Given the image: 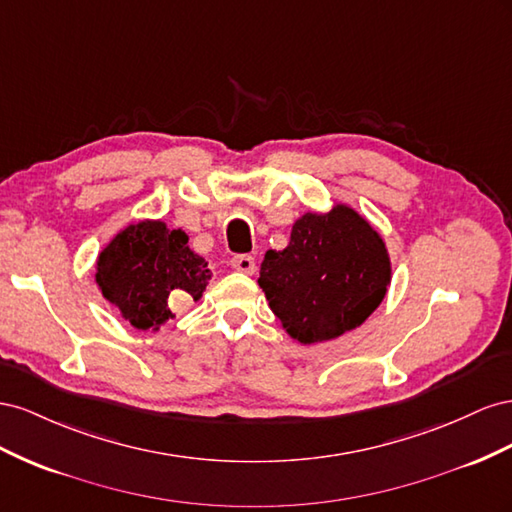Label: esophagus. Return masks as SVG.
Segmentation results:
<instances>
[{"instance_id": "obj_1", "label": "esophagus", "mask_w": 512, "mask_h": 512, "mask_svg": "<svg viewBox=\"0 0 512 512\" xmlns=\"http://www.w3.org/2000/svg\"><path fill=\"white\" fill-rule=\"evenodd\" d=\"M231 268L242 274H253L255 272V259L251 255H233L231 257Z\"/></svg>"}]
</instances>
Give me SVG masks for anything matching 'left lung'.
Here are the masks:
<instances>
[{"instance_id":"1","label":"left lung","mask_w":512,"mask_h":512,"mask_svg":"<svg viewBox=\"0 0 512 512\" xmlns=\"http://www.w3.org/2000/svg\"><path fill=\"white\" fill-rule=\"evenodd\" d=\"M382 236L354 208L306 212L283 251H268L259 270L272 313L291 339L332 341L364 324L390 285Z\"/></svg>"}]
</instances>
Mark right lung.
<instances>
[{"label": "right lung", "mask_w": 512, "mask_h": 512, "mask_svg": "<svg viewBox=\"0 0 512 512\" xmlns=\"http://www.w3.org/2000/svg\"><path fill=\"white\" fill-rule=\"evenodd\" d=\"M210 276L208 261L191 251L186 233L163 221L128 225L96 261L102 296L137 330L165 326L173 319L169 302L178 296L199 300Z\"/></svg>", "instance_id": "add662e5"}]
</instances>
